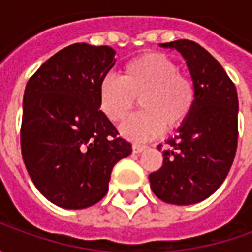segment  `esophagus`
Wrapping results in <instances>:
<instances>
[{
	"label": "esophagus",
	"instance_id": "34e87169",
	"mask_svg": "<svg viewBox=\"0 0 252 252\" xmlns=\"http://www.w3.org/2000/svg\"><path fill=\"white\" fill-rule=\"evenodd\" d=\"M143 150H146V146H143V144H132V151L135 154H139V153H142Z\"/></svg>",
	"mask_w": 252,
	"mask_h": 252
}]
</instances>
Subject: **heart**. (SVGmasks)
<instances>
[{
  "mask_svg": "<svg viewBox=\"0 0 252 252\" xmlns=\"http://www.w3.org/2000/svg\"><path fill=\"white\" fill-rule=\"evenodd\" d=\"M98 99L113 123L124 120L139 99L143 110L124 121L120 131L131 140L144 142L158 136L163 126L170 131L185 123L194 106L195 86L173 59L151 52L126 63L121 78H102Z\"/></svg>",
  "mask_w": 252,
  "mask_h": 252,
  "instance_id": "heart-1",
  "label": "heart"
}]
</instances>
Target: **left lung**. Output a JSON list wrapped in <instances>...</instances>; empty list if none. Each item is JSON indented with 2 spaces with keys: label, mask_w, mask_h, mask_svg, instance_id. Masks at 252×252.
<instances>
[{
  "label": "left lung",
  "mask_w": 252,
  "mask_h": 252,
  "mask_svg": "<svg viewBox=\"0 0 252 252\" xmlns=\"http://www.w3.org/2000/svg\"><path fill=\"white\" fill-rule=\"evenodd\" d=\"M160 47L174 48L184 57L194 82L195 102L178 133L166 142L162 167L148 178L158 198L191 205L213 194L232 166L238 147V93L221 64L200 44L182 39Z\"/></svg>",
  "instance_id": "1"
}]
</instances>
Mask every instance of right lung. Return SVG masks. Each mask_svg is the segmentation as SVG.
<instances>
[{
	"mask_svg": "<svg viewBox=\"0 0 252 252\" xmlns=\"http://www.w3.org/2000/svg\"><path fill=\"white\" fill-rule=\"evenodd\" d=\"M108 46L75 43L30 78L23 99L21 153L31 180L52 204L83 209L108 193L112 170L132 153L99 110L98 88L115 66Z\"/></svg>",
	"mask_w": 252,
	"mask_h": 252,
	"instance_id": "1",
	"label": "right lung"
}]
</instances>
